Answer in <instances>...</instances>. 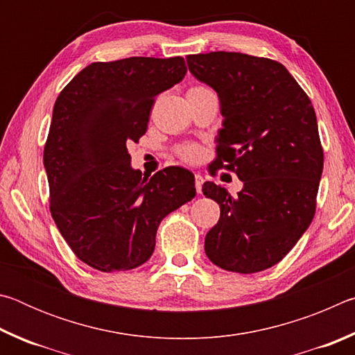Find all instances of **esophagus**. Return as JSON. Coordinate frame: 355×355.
Instances as JSON below:
<instances>
[{"mask_svg": "<svg viewBox=\"0 0 355 355\" xmlns=\"http://www.w3.org/2000/svg\"><path fill=\"white\" fill-rule=\"evenodd\" d=\"M202 184H203V177L200 175V173H196V191L202 192Z\"/></svg>", "mask_w": 355, "mask_h": 355, "instance_id": "obj_1", "label": "esophagus"}]
</instances>
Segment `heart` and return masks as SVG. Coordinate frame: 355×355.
I'll use <instances>...</instances> for the list:
<instances>
[{
  "label": "heart",
  "instance_id": "1",
  "mask_svg": "<svg viewBox=\"0 0 355 355\" xmlns=\"http://www.w3.org/2000/svg\"><path fill=\"white\" fill-rule=\"evenodd\" d=\"M189 91H207V87L194 86V87H191ZM178 155L182 156L184 161H189V163H196V161L200 159L202 152H200L199 147L194 146V144H188V146H183V147L178 148Z\"/></svg>",
  "mask_w": 355,
  "mask_h": 355
}]
</instances>
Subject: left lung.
<instances>
[{
  "instance_id": "obj_1",
  "label": "left lung",
  "mask_w": 355,
  "mask_h": 355,
  "mask_svg": "<svg viewBox=\"0 0 355 355\" xmlns=\"http://www.w3.org/2000/svg\"><path fill=\"white\" fill-rule=\"evenodd\" d=\"M197 80L218 92L222 128L214 167L235 172L238 196L213 182L203 196L220 207L205 252L225 271L252 274L277 264L311 224L324 166L316 114L284 65L244 53L186 56Z\"/></svg>"
}]
</instances>
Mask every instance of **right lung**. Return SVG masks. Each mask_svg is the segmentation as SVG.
Masks as SVG:
<instances>
[{
    "instance_id": "obj_1",
    "label": "right lung",
    "mask_w": 355,
    "mask_h": 355,
    "mask_svg": "<svg viewBox=\"0 0 355 355\" xmlns=\"http://www.w3.org/2000/svg\"><path fill=\"white\" fill-rule=\"evenodd\" d=\"M184 75L180 56L92 62L56 98L44 148L50 211L73 254L101 272L146 263L159 222L194 199L192 172L142 177L127 148L146 135L156 95Z\"/></svg>"
}]
</instances>
